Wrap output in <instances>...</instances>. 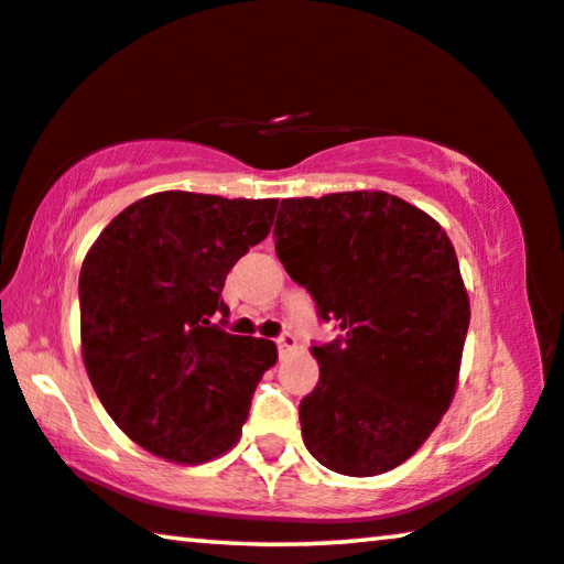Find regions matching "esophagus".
<instances>
[{
	"label": "esophagus",
	"instance_id": "34e87169",
	"mask_svg": "<svg viewBox=\"0 0 564 564\" xmlns=\"http://www.w3.org/2000/svg\"><path fill=\"white\" fill-rule=\"evenodd\" d=\"M275 346H279L281 354H285V351H293V348L299 346V341L293 334H281L279 338H275Z\"/></svg>",
	"mask_w": 564,
	"mask_h": 564
}]
</instances>
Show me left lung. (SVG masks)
Masks as SVG:
<instances>
[{
  "label": "left lung",
  "mask_w": 564,
  "mask_h": 564,
  "mask_svg": "<svg viewBox=\"0 0 564 564\" xmlns=\"http://www.w3.org/2000/svg\"><path fill=\"white\" fill-rule=\"evenodd\" d=\"M285 273L334 321L314 344L316 389L299 419L311 457L373 477L406 462L452 404L469 299L436 220L379 191L285 198L273 228Z\"/></svg>",
  "instance_id": "8db88e82"
}]
</instances>
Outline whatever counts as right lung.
<instances>
[{
  "mask_svg": "<svg viewBox=\"0 0 564 564\" xmlns=\"http://www.w3.org/2000/svg\"><path fill=\"white\" fill-rule=\"evenodd\" d=\"M275 205L155 193L89 248L79 271L85 369L142 449L198 464L238 442L275 344L228 334L220 293L238 258L268 236Z\"/></svg>",
  "mask_w": 564,
  "mask_h": 564,
  "instance_id": "1",
  "label": "right lung"
}]
</instances>
